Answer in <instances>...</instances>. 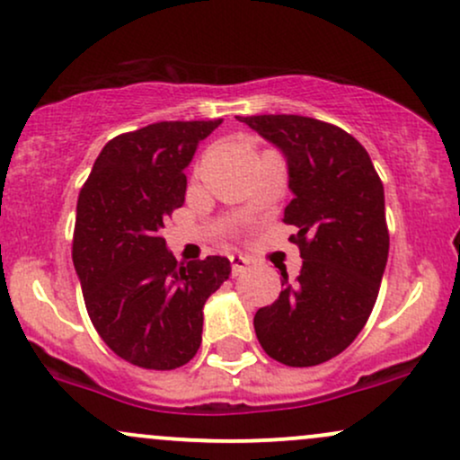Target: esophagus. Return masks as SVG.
I'll return each mask as SVG.
<instances>
[{
	"label": "esophagus",
	"mask_w": 460,
	"mask_h": 460,
	"mask_svg": "<svg viewBox=\"0 0 460 460\" xmlns=\"http://www.w3.org/2000/svg\"><path fill=\"white\" fill-rule=\"evenodd\" d=\"M229 261H231V270H234V277L242 274L248 268V260H246V257H242V255H231Z\"/></svg>",
	"instance_id": "1"
}]
</instances>
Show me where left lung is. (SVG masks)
<instances>
[{
    "mask_svg": "<svg viewBox=\"0 0 460 460\" xmlns=\"http://www.w3.org/2000/svg\"><path fill=\"white\" fill-rule=\"evenodd\" d=\"M285 155L294 199L283 223L298 226L303 270L255 314L268 357L292 367L329 361L355 341L372 314L389 255L385 192L361 142L298 114L237 116Z\"/></svg>",
    "mask_w": 460,
    "mask_h": 460,
    "instance_id": "8db88e82",
    "label": "left lung"
}]
</instances>
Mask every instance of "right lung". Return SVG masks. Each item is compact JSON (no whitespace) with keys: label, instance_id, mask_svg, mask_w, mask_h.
I'll return each instance as SVG.
<instances>
[{"label":"right lung","instance_id":"right-lung-1","mask_svg":"<svg viewBox=\"0 0 460 460\" xmlns=\"http://www.w3.org/2000/svg\"><path fill=\"white\" fill-rule=\"evenodd\" d=\"M223 123L164 120L103 146L77 199L73 266L93 326L110 350L145 369L197 355L203 305L231 274L226 257L179 263L160 235L186 200L199 142Z\"/></svg>","mask_w":460,"mask_h":460}]
</instances>
